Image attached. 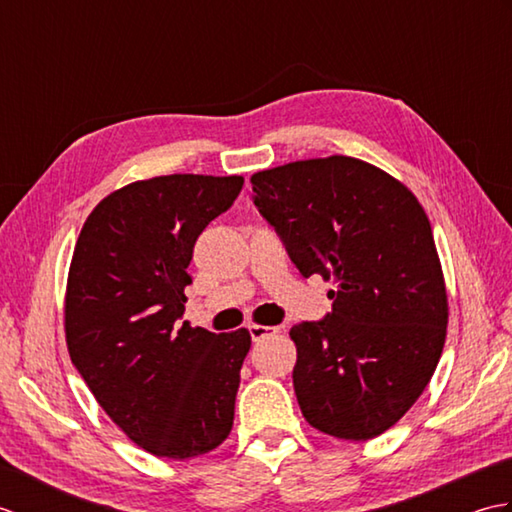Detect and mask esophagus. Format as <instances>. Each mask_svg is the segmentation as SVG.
Instances as JSON below:
<instances>
[{"label": "esophagus", "mask_w": 512, "mask_h": 512, "mask_svg": "<svg viewBox=\"0 0 512 512\" xmlns=\"http://www.w3.org/2000/svg\"><path fill=\"white\" fill-rule=\"evenodd\" d=\"M248 332H250V339H253V341H262V339H266V336H270V334H277L279 328H270V325H257V323H253V325H248Z\"/></svg>", "instance_id": "obj_1"}]
</instances>
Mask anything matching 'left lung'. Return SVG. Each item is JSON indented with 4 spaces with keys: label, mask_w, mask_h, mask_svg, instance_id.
Instances as JSON below:
<instances>
[{
    "label": "left lung",
    "mask_w": 512,
    "mask_h": 512,
    "mask_svg": "<svg viewBox=\"0 0 512 512\" xmlns=\"http://www.w3.org/2000/svg\"><path fill=\"white\" fill-rule=\"evenodd\" d=\"M250 182L299 273L339 284L325 319L290 330L303 418L341 440L380 436L429 385L447 339L427 213L405 184L350 156L288 162Z\"/></svg>",
    "instance_id": "left-lung-1"
}]
</instances>
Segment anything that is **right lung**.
I'll return each mask as SVG.
<instances>
[{"label": "right lung", "mask_w": 512, "mask_h": 512, "mask_svg": "<svg viewBox=\"0 0 512 512\" xmlns=\"http://www.w3.org/2000/svg\"><path fill=\"white\" fill-rule=\"evenodd\" d=\"M242 176L173 173L107 195L76 239L65 343L94 398L158 458L209 453L233 429L246 328L182 325L195 239L231 209Z\"/></svg>", "instance_id": "right-lung-1"}]
</instances>
